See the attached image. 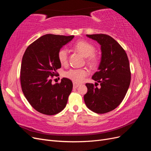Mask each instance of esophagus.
Returning a JSON list of instances; mask_svg holds the SVG:
<instances>
[{
    "instance_id": "esophagus-1",
    "label": "esophagus",
    "mask_w": 151,
    "mask_h": 151,
    "mask_svg": "<svg viewBox=\"0 0 151 151\" xmlns=\"http://www.w3.org/2000/svg\"><path fill=\"white\" fill-rule=\"evenodd\" d=\"M79 84H77V83H74V84H73V88H77V87H78V86H79Z\"/></svg>"
}]
</instances>
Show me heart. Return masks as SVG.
Listing matches in <instances>:
<instances>
[{
	"label": "heart",
	"instance_id": "obj_1",
	"mask_svg": "<svg viewBox=\"0 0 151 151\" xmlns=\"http://www.w3.org/2000/svg\"><path fill=\"white\" fill-rule=\"evenodd\" d=\"M74 48L82 55L86 57L87 63L90 66L94 67L97 64L98 57L94 53L96 48L93 45L86 41H79L75 43ZM58 58L62 65H65L67 63L68 51L66 48H62L59 50L58 52ZM88 74V70L84 68H80V69H70L64 73V76L75 83H81Z\"/></svg>",
	"mask_w": 151,
	"mask_h": 151
}]
</instances>
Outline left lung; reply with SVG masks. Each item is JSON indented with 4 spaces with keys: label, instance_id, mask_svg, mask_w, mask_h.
Returning a JSON list of instances; mask_svg holds the SVG:
<instances>
[{
    "label": "left lung",
    "instance_id": "left-lung-1",
    "mask_svg": "<svg viewBox=\"0 0 151 151\" xmlns=\"http://www.w3.org/2000/svg\"><path fill=\"white\" fill-rule=\"evenodd\" d=\"M101 45V60L98 71L92 79L99 83H86L88 92L84 102L91 111L103 114L115 109L124 99L131 80L130 63L127 55L121 45L110 36L104 34L86 35Z\"/></svg>",
    "mask_w": 151,
    "mask_h": 151
}]
</instances>
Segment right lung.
Wrapping results in <instances>:
<instances>
[{"label": "right lung", "instance_id": "right-lung-1", "mask_svg": "<svg viewBox=\"0 0 151 151\" xmlns=\"http://www.w3.org/2000/svg\"><path fill=\"white\" fill-rule=\"evenodd\" d=\"M74 36L45 35L26 48L21 62L20 81L25 98L36 111L53 115L65 107L72 90V81L63 78L52 84V78L61 67L58 58L60 48Z\"/></svg>", "mask_w": 151, "mask_h": 151}]
</instances>
